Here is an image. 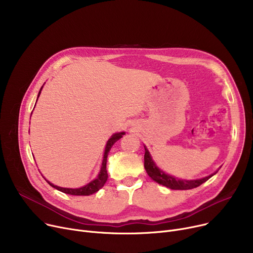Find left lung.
<instances>
[{
	"mask_svg": "<svg viewBox=\"0 0 253 253\" xmlns=\"http://www.w3.org/2000/svg\"><path fill=\"white\" fill-rule=\"evenodd\" d=\"M144 168L147 173L149 174V176L155 180L156 182L160 183L164 187H167L171 190H191L194 188L199 187L202 183H204L205 181H207L210 177L213 176L214 174H216L215 171L214 173H212L206 177L200 178V179H194V180H187V179H179L177 177L172 176L170 174L165 173L163 170H161L159 168L156 163L154 162V160L152 159V156L149 152V150L147 149V147L144 145Z\"/></svg>",
	"mask_w": 253,
	"mask_h": 253,
	"instance_id": "8db88e82",
	"label": "left lung"
}]
</instances>
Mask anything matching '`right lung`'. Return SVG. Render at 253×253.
<instances>
[{"label": "right lung", "instance_id": "right-lung-1", "mask_svg": "<svg viewBox=\"0 0 253 253\" xmlns=\"http://www.w3.org/2000/svg\"><path fill=\"white\" fill-rule=\"evenodd\" d=\"M43 86L41 87V89H40L39 91V94H38V98L40 96V94H41V90H42ZM37 98V100H38ZM125 134V132H118V133H115L111 136V138L108 140V142H106V145H105V149H104V153H103V159H102V163H101V167H100V171L98 175L91 180L89 183H87L86 185H84V187H81V188H78V189H69V188H61V187H58V185H55L51 183L50 181H48L46 178V181L51 185L52 188H54L62 193H65V194H69V195H74V196H89V195H92L96 193L97 191H99L104 183L106 182V180H108V171H106V160H108V155L113 147V144L118 141L120 138H122L123 135Z\"/></svg>", "mask_w": 253, "mask_h": 253}]
</instances>
